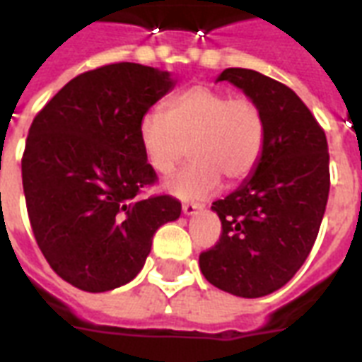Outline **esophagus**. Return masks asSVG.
Returning a JSON list of instances; mask_svg holds the SVG:
<instances>
[{"label":"esophagus","instance_id":"esophagus-1","mask_svg":"<svg viewBox=\"0 0 362 362\" xmlns=\"http://www.w3.org/2000/svg\"><path fill=\"white\" fill-rule=\"evenodd\" d=\"M204 206L203 204H197V203H184L182 204V212L186 216H195L197 212H201Z\"/></svg>","mask_w":362,"mask_h":362}]
</instances>
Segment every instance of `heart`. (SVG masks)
<instances>
[{
    "mask_svg": "<svg viewBox=\"0 0 362 362\" xmlns=\"http://www.w3.org/2000/svg\"><path fill=\"white\" fill-rule=\"evenodd\" d=\"M264 136V115L253 99L209 86L176 93L165 103V115L150 110L139 122L142 152L158 175H173L189 146L193 161L167 184L173 195L187 201L218 192L221 176L240 182L252 175Z\"/></svg>",
    "mask_w": 362,
    "mask_h": 362,
    "instance_id": "obj_1",
    "label": "heart"
}]
</instances>
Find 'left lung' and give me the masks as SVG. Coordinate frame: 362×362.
I'll return each mask as SVG.
<instances>
[{
	"label": "left lung",
	"mask_w": 362,
	"mask_h": 362,
	"mask_svg": "<svg viewBox=\"0 0 362 362\" xmlns=\"http://www.w3.org/2000/svg\"><path fill=\"white\" fill-rule=\"evenodd\" d=\"M220 81L261 107L267 136L255 170L212 203L221 237L199 255V267L221 291L257 298L286 286L314 246L331 187L329 146L325 131L286 84L240 67L226 69Z\"/></svg>",
	"instance_id": "1"
}]
</instances>
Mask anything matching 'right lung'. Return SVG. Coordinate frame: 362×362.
Returning <instances> with one entry per match:
<instances>
[{
	"instance_id": "obj_1",
	"label": "right lung",
	"mask_w": 362,
	"mask_h": 362,
	"mask_svg": "<svg viewBox=\"0 0 362 362\" xmlns=\"http://www.w3.org/2000/svg\"><path fill=\"white\" fill-rule=\"evenodd\" d=\"M175 84L169 71L103 65L67 82L31 124L22 158L31 229L54 272L82 291L133 280L156 231L180 218L169 195L139 197L158 180L139 122Z\"/></svg>"
}]
</instances>
